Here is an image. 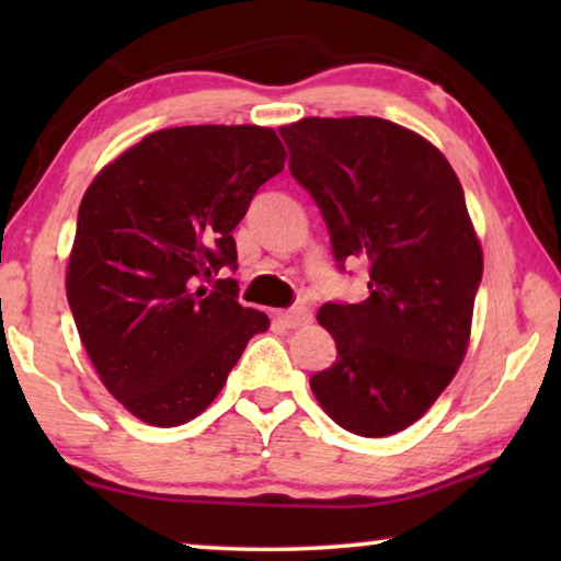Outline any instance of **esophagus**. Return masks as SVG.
<instances>
[{
    "label": "esophagus",
    "mask_w": 561,
    "mask_h": 561,
    "mask_svg": "<svg viewBox=\"0 0 561 561\" xmlns=\"http://www.w3.org/2000/svg\"><path fill=\"white\" fill-rule=\"evenodd\" d=\"M277 319H279L282 327L299 329V327H304V324H309V321H311V311H309V307H304V304H297V307L279 311Z\"/></svg>",
    "instance_id": "esophagus-1"
}]
</instances>
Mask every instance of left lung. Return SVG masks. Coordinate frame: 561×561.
<instances>
[{"label": "left lung", "mask_w": 561, "mask_h": 561, "mask_svg": "<svg viewBox=\"0 0 561 561\" xmlns=\"http://www.w3.org/2000/svg\"><path fill=\"white\" fill-rule=\"evenodd\" d=\"M279 136L339 270L364 260L371 277L368 299L319 309L339 356L309 386L344 431L393 435L428 411L468 351L482 250L462 185L438 148L383 118H301Z\"/></svg>", "instance_id": "8db88e82"}]
</instances>
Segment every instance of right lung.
I'll return each instance as SVG.
<instances>
[{
	"label": "right lung",
	"mask_w": 561,
	"mask_h": 561,
	"mask_svg": "<svg viewBox=\"0 0 561 561\" xmlns=\"http://www.w3.org/2000/svg\"><path fill=\"white\" fill-rule=\"evenodd\" d=\"M272 128L183 126L146 136L93 178L66 297L103 386L148 425L201 415L267 314L237 301L232 230L282 173Z\"/></svg>",
	"instance_id": "right-lung-1"
}]
</instances>
